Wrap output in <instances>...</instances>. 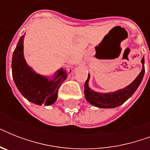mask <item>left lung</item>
Returning a JSON list of instances; mask_svg holds the SVG:
<instances>
[{
	"label": "left lung",
	"mask_w": 150,
	"mask_h": 150,
	"mask_svg": "<svg viewBox=\"0 0 150 150\" xmlns=\"http://www.w3.org/2000/svg\"><path fill=\"white\" fill-rule=\"evenodd\" d=\"M141 62L142 64V71L131 84L123 89H118L114 92H110L107 93L94 91L89 86V81L90 79V75L89 74L88 79L85 82L84 86V94L86 100L93 106L104 109L115 108L123 104L136 91L143 79L145 73L144 57H142Z\"/></svg>",
	"instance_id": "obj_1"
}]
</instances>
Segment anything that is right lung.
Segmentation results:
<instances>
[{"instance_id":"1","label":"right lung","mask_w":150,"mask_h":150,"mask_svg":"<svg viewBox=\"0 0 150 150\" xmlns=\"http://www.w3.org/2000/svg\"><path fill=\"white\" fill-rule=\"evenodd\" d=\"M24 37L25 35L21 36L12 55L14 82L18 91L29 101L37 105L50 106L57 100L59 87L67 79L68 72L61 68L51 77L36 73L25 59Z\"/></svg>"}]
</instances>
